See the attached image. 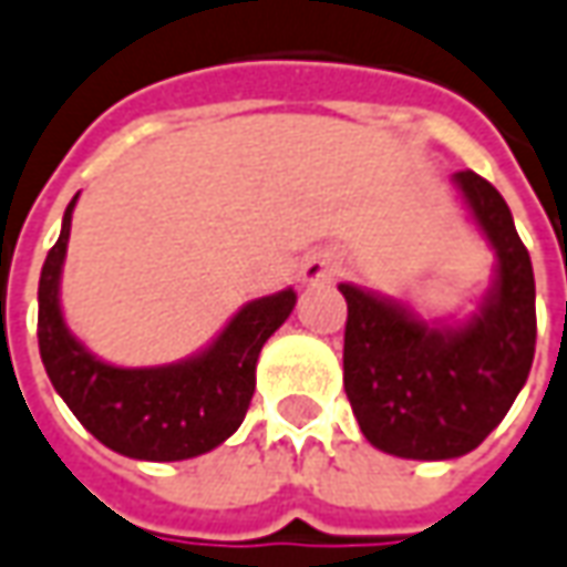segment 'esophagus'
<instances>
[{
	"label": "esophagus",
	"instance_id": "34e87169",
	"mask_svg": "<svg viewBox=\"0 0 567 567\" xmlns=\"http://www.w3.org/2000/svg\"><path fill=\"white\" fill-rule=\"evenodd\" d=\"M334 276V264L329 257H310L307 264H303V282H329Z\"/></svg>",
	"mask_w": 567,
	"mask_h": 567
}]
</instances>
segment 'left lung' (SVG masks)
<instances>
[{
	"label": "left lung",
	"mask_w": 567,
	"mask_h": 567,
	"mask_svg": "<svg viewBox=\"0 0 567 567\" xmlns=\"http://www.w3.org/2000/svg\"><path fill=\"white\" fill-rule=\"evenodd\" d=\"M496 254L494 285L462 322H429L396 300L341 282L348 300L344 391L360 431L400 460L472 453L525 388L537 344L534 267L509 204L487 179L453 176Z\"/></svg>",
	"instance_id": "1"
}]
</instances>
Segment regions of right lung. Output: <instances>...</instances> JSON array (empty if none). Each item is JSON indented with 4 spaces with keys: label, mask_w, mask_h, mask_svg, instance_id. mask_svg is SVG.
Returning a JSON list of instances; mask_svg holds the SVG:
<instances>
[{
    "label": "right lung",
    "mask_w": 567,
    "mask_h": 567,
    "mask_svg": "<svg viewBox=\"0 0 567 567\" xmlns=\"http://www.w3.org/2000/svg\"><path fill=\"white\" fill-rule=\"evenodd\" d=\"M73 202L40 272V357L80 425L114 453L145 462H179L210 453L248 413L257 357L295 310V288L245 303L202 353L171 365L123 369L76 341L61 313V267Z\"/></svg>",
    "instance_id": "right-lung-1"
}]
</instances>
